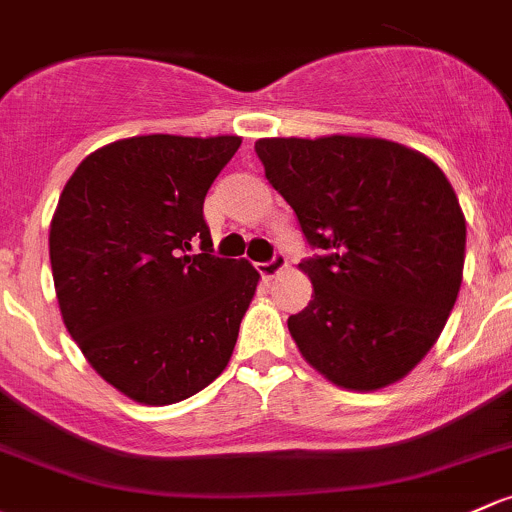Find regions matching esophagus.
Here are the masks:
<instances>
[{
	"instance_id": "esophagus-1",
	"label": "esophagus",
	"mask_w": 512,
	"mask_h": 512,
	"mask_svg": "<svg viewBox=\"0 0 512 512\" xmlns=\"http://www.w3.org/2000/svg\"><path fill=\"white\" fill-rule=\"evenodd\" d=\"M284 267H287V257H284L282 252H277L270 262H260V265H257V272H260L265 279H272V277H277Z\"/></svg>"
}]
</instances>
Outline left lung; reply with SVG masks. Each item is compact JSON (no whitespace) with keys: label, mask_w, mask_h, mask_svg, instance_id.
<instances>
[{"label":"left lung","mask_w":512,"mask_h":512,"mask_svg":"<svg viewBox=\"0 0 512 512\" xmlns=\"http://www.w3.org/2000/svg\"><path fill=\"white\" fill-rule=\"evenodd\" d=\"M267 181L324 250L299 265L314 299L287 326L311 368L380 390L429 353L464 279L466 218L444 171L380 137L257 139Z\"/></svg>","instance_id":"8db88e82"}]
</instances>
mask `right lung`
<instances>
[{
	"mask_svg": "<svg viewBox=\"0 0 512 512\" xmlns=\"http://www.w3.org/2000/svg\"><path fill=\"white\" fill-rule=\"evenodd\" d=\"M240 142L120 139L80 161L58 198L48 252L63 324L129 400H186L233 355L260 274L247 260L211 255L203 201Z\"/></svg>",
	"mask_w": 512,
	"mask_h": 512,
	"instance_id": "1",
	"label": "right lung"
}]
</instances>
